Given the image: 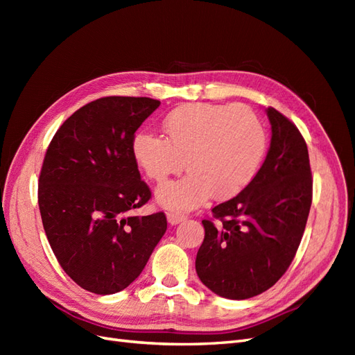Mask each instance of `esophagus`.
I'll use <instances>...</instances> for the list:
<instances>
[{"instance_id":"esophagus-1","label":"esophagus","mask_w":355,"mask_h":355,"mask_svg":"<svg viewBox=\"0 0 355 355\" xmlns=\"http://www.w3.org/2000/svg\"><path fill=\"white\" fill-rule=\"evenodd\" d=\"M187 216L185 214H182L179 211H167V220L171 223V225H176V223H180L182 220H185Z\"/></svg>"}]
</instances>
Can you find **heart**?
<instances>
[{"label":"heart","instance_id":"b5f03b06","mask_svg":"<svg viewBox=\"0 0 355 355\" xmlns=\"http://www.w3.org/2000/svg\"><path fill=\"white\" fill-rule=\"evenodd\" d=\"M166 139L139 132L133 158L145 175L164 182L185 167L189 173L157 191L167 209L187 210L213 197L228 198L250 184L266 151V130L245 105H185L163 120Z\"/></svg>","mask_w":355,"mask_h":355}]
</instances>
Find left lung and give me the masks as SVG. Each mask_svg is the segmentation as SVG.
<instances>
[{"instance_id": "left-lung-1", "label": "left lung", "mask_w": 355, "mask_h": 355, "mask_svg": "<svg viewBox=\"0 0 355 355\" xmlns=\"http://www.w3.org/2000/svg\"><path fill=\"white\" fill-rule=\"evenodd\" d=\"M262 167L241 192L202 220L196 270L204 286L228 299H249L287 271L302 240L313 202V175L304 136L274 108Z\"/></svg>"}]
</instances>
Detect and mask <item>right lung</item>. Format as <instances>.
I'll use <instances>...</instances> for the list:
<instances>
[{
	"mask_svg": "<svg viewBox=\"0 0 355 355\" xmlns=\"http://www.w3.org/2000/svg\"><path fill=\"white\" fill-rule=\"evenodd\" d=\"M159 101L106 96L75 111L53 136L38 206L62 270L84 290L112 295L133 283L167 230L163 211L135 216L153 192L132 141Z\"/></svg>",
	"mask_w": 355,
	"mask_h": 355,
	"instance_id": "obj_1",
	"label": "right lung"
}]
</instances>
